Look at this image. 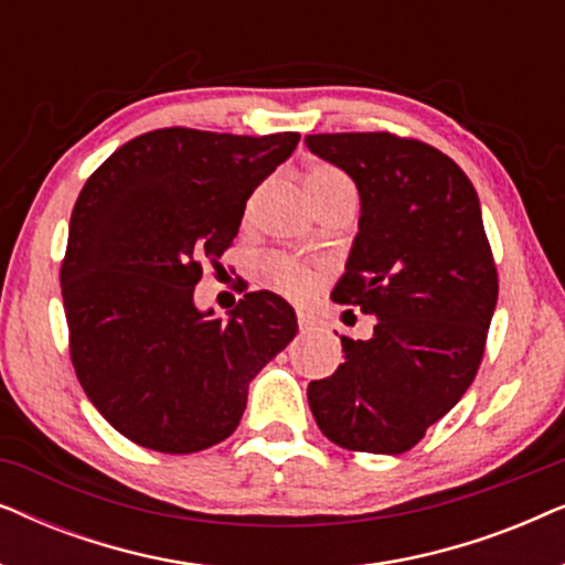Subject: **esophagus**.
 Wrapping results in <instances>:
<instances>
[{
	"label": "esophagus",
	"mask_w": 565,
	"mask_h": 565,
	"mask_svg": "<svg viewBox=\"0 0 565 565\" xmlns=\"http://www.w3.org/2000/svg\"><path fill=\"white\" fill-rule=\"evenodd\" d=\"M316 327H319V321H316L311 313L298 311V329H300V331H313Z\"/></svg>",
	"instance_id": "34e87169"
}]
</instances>
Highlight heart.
<instances>
[{
	"label": "heart",
	"mask_w": 565,
	"mask_h": 565,
	"mask_svg": "<svg viewBox=\"0 0 565 565\" xmlns=\"http://www.w3.org/2000/svg\"><path fill=\"white\" fill-rule=\"evenodd\" d=\"M303 180L313 203H319V200L329 195H337V192H350V195H354V188L352 182L347 180V174H342L339 169L329 164H313L306 172ZM254 200L257 198H252L249 207H246L249 213L254 207ZM265 277L275 290L282 292V296L298 298V300L311 296L316 285V269L296 257H285V254H273V257H267Z\"/></svg>",
	"instance_id": "obj_1"
}]
</instances>
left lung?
Instances as JSON below:
<instances>
[{
	"mask_svg": "<svg viewBox=\"0 0 565 565\" xmlns=\"http://www.w3.org/2000/svg\"><path fill=\"white\" fill-rule=\"evenodd\" d=\"M360 192V231L331 298L373 313L370 339L342 337L344 362L308 383L319 429L347 450H412L473 383L499 277L481 203L435 146L393 134L306 136Z\"/></svg>",
	"mask_w": 565,
	"mask_h": 565,
	"instance_id": "obj_1",
	"label": "left lung"
}]
</instances>
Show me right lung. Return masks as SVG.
Segmentation results:
<instances>
[{
    "label": "right lung",
    "instance_id": "right-lung-1",
    "mask_svg": "<svg viewBox=\"0 0 565 565\" xmlns=\"http://www.w3.org/2000/svg\"><path fill=\"white\" fill-rule=\"evenodd\" d=\"M298 141L161 128L82 188L61 265L68 347L87 398L130 443L169 455L223 443L252 377L296 337V311L269 290L246 292L226 321L192 296Z\"/></svg>",
    "mask_w": 565,
    "mask_h": 565
}]
</instances>
